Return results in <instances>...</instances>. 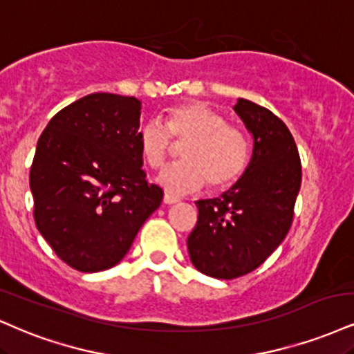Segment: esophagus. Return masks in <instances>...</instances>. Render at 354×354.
<instances>
[{
	"label": "esophagus",
	"mask_w": 354,
	"mask_h": 354,
	"mask_svg": "<svg viewBox=\"0 0 354 354\" xmlns=\"http://www.w3.org/2000/svg\"><path fill=\"white\" fill-rule=\"evenodd\" d=\"M178 201H180V199L174 198V196H171V194H165V198H163V203L165 204H174V203H178Z\"/></svg>",
	"instance_id": "obj_1"
}]
</instances>
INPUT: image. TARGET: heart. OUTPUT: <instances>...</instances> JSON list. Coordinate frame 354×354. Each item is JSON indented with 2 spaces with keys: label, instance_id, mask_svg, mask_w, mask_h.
I'll return each mask as SVG.
<instances>
[{
  "label": "heart",
  "instance_id": "1",
  "mask_svg": "<svg viewBox=\"0 0 354 354\" xmlns=\"http://www.w3.org/2000/svg\"><path fill=\"white\" fill-rule=\"evenodd\" d=\"M188 142L181 151L183 163L161 171L158 183L169 194H188L204 183L211 189L231 186L244 174L250 161L249 136L239 127L229 125L216 110L199 102L176 105L166 113V125L158 118L140 127V155L150 168H163L171 145Z\"/></svg>",
  "mask_w": 354,
  "mask_h": 354
}]
</instances>
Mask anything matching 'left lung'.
<instances>
[{
  "label": "left lung",
  "mask_w": 354,
  "mask_h": 354,
  "mask_svg": "<svg viewBox=\"0 0 354 354\" xmlns=\"http://www.w3.org/2000/svg\"><path fill=\"white\" fill-rule=\"evenodd\" d=\"M236 113L254 136L245 173L221 198L201 199L188 237L193 266L214 279L232 280L257 269L285 239L301 183L295 140L269 109L239 99Z\"/></svg>",
  "instance_id": "1"
}]
</instances>
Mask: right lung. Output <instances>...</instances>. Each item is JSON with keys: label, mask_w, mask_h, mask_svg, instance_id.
<instances>
[{"label": "right lung", "mask_w": 354, "mask_h": 354, "mask_svg": "<svg viewBox=\"0 0 354 354\" xmlns=\"http://www.w3.org/2000/svg\"><path fill=\"white\" fill-rule=\"evenodd\" d=\"M140 109L135 97L91 93L55 113L37 142L29 173L34 221L79 272L117 266L163 199L142 169Z\"/></svg>", "instance_id": "add662e5"}]
</instances>
